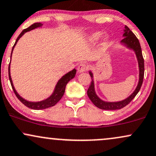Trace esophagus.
Listing matches in <instances>:
<instances>
[{"label": "esophagus", "mask_w": 156, "mask_h": 156, "mask_svg": "<svg viewBox=\"0 0 156 156\" xmlns=\"http://www.w3.org/2000/svg\"><path fill=\"white\" fill-rule=\"evenodd\" d=\"M86 69V66L85 64L81 63V64H80L79 65H78V72L79 73H83V72H85Z\"/></svg>", "instance_id": "1"}]
</instances>
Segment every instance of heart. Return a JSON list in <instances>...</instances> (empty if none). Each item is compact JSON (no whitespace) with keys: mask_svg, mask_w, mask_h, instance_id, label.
<instances>
[{"mask_svg":"<svg viewBox=\"0 0 156 156\" xmlns=\"http://www.w3.org/2000/svg\"><path fill=\"white\" fill-rule=\"evenodd\" d=\"M101 35H102V33H101V32L94 33L91 35H89V37H88V41H89V42H90V43H94L98 40L99 37H101ZM108 38H109V37L106 36L105 39V41H108Z\"/></svg>","mask_w":156,"mask_h":156,"instance_id":"b5f03b06","label":"heart"}]
</instances>
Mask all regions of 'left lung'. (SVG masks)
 <instances>
[{"instance_id": "obj_1", "label": "left lung", "mask_w": 156, "mask_h": 156, "mask_svg": "<svg viewBox=\"0 0 156 156\" xmlns=\"http://www.w3.org/2000/svg\"><path fill=\"white\" fill-rule=\"evenodd\" d=\"M123 38L121 41V44L126 47H127L129 49H132L135 52L136 54V59H137L138 65H139V82L137 86L135 89L132 94L130 96L127 97L126 99H123L122 101L119 102H105L101 99L99 97L97 96L96 92H95L94 89V76L91 71H89L90 76H91L92 81L91 82L89 89L87 91V94L89 98L91 99V101L94 105L95 106L99 108L102 110H119L124 108L129 103H130L131 101L134 98L135 96L137 94L141 88L142 82H143L144 78V59L142 57V49L140 44L139 42L137 37H136L134 33H132V30L125 25L124 30H123Z\"/></svg>"}]
</instances>
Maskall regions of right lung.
I'll use <instances>...</instances> for the list:
<instances>
[{
	"instance_id": "add662e5",
	"label": "right lung",
	"mask_w": 156,
	"mask_h": 156,
	"mask_svg": "<svg viewBox=\"0 0 156 156\" xmlns=\"http://www.w3.org/2000/svg\"><path fill=\"white\" fill-rule=\"evenodd\" d=\"M42 25H43V24L40 23V22H36V23H34V24H32V25L30 26L29 27L24 29V30L22 31L21 33H20V35H19L17 39H16V42H15L14 46H13V48H12V54L13 50H14V46H16V43H17L19 39H20V37H21L22 35L24 34V33H27V32H28V31H30V30H34L37 27H40ZM12 54H11V59H12ZM10 64H11V62L9 63V80H10L11 85H12V89H13V90H14V94H16V97L20 99V102H21L22 103H23L24 105L29 108L33 109V110H43V109L48 108H51V107L57 104L58 102H59L60 99H61L64 93H65V87H66L67 83H68V82L70 81L71 79H73V78L76 76V69H73V70L70 71V72L67 73V74H65V76H63L62 77V78L59 80V81L57 82V85H56V86H55V89H54V92L52 93V94L49 97H48L47 99H44V100L40 101V102H30V101H27V100H26V99L22 98V97L20 96V95L17 92H16V89H15L14 86V85H13L12 77H11Z\"/></svg>"
}]
</instances>
